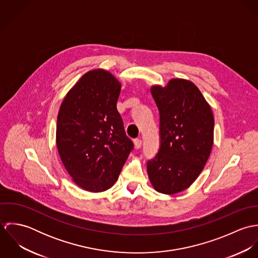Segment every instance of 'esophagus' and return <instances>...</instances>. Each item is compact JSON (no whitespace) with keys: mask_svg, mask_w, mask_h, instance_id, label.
<instances>
[{"mask_svg":"<svg viewBox=\"0 0 258 258\" xmlns=\"http://www.w3.org/2000/svg\"><path fill=\"white\" fill-rule=\"evenodd\" d=\"M142 146V141L140 139H135L134 140V147L135 149H140Z\"/></svg>","mask_w":258,"mask_h":258,"instance_id":"esophagus-1","label":"esophagus"}]
</instances>
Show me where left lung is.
Returning <instances> with one entry per match:
<instances>
[{"instance_id": "1", "label": "left lung", "mask_w": 258, "mask_h": 258, "mask_svg": "<svg viewBox=\"0 0 258 258\" xmlns=\"http://www.w3.org/2000/svg\"><path fill=\"white\" fill-rule=\"evenodd\" d=\"M151 93L160 111L161 147L148 162V177L155 190L174 195L204 170L214 144V115L190 80L172 78L164 87L152 85Z\"/></svg>"}]
</instances>
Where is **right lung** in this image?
<instances>
[{
    "mask_svg": "<svg viewBox=\"0 0 258 258\" xmlns=\"http://www.w3.org/2000/svg\"><path fill=\"white\" fill-rule=\"evenodd\" d=\"M121 82L110 72H87L63 98L56 124V146L74 184L100 192L110 188L133 149L117 100Z\"/></svg>",
    "mask_w": 258,
    "mask_h": 258,
    "instance_id": "1",
    "label": "right lung"
}]
</instances>
